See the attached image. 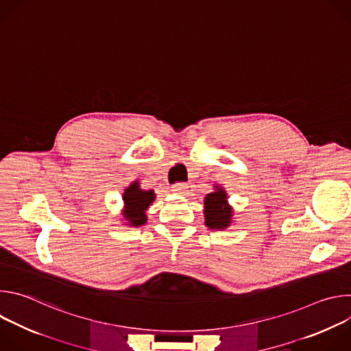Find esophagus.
<instances>
[{
    "instance_id": "esophagus-1",
    "label": "esophagus",
    "mask_w": 351,
    "mask_h": 351,
    "mask_svg": "<svg viewBox=\"0 0 351 351\" xmlns=\"http://www.w3.org/2000/svg\"><path fill=\"white\" fill-rule=\"evenodd\" d=\"M187 184L186 183H176L172 186V191L176 193V194H184L186 190H187Z\"/></svg>"
}]
</instances>
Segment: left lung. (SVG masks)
I'll return each instance as SVG.
<instances>
[{
    "label": "left lung",
    "mask_w": 351,
    "mask_h": 351,
    "mask_svg": "<svg viewBox=\"0 0 351 351\" xmlns=\"http://www.w3.org/2000/svg\"><path fill=\"white\" fill-rule=\"evenodd\" d=\"M204 217L206 225L210 229L223 230L232 223V208L228 204L226 191L215 186V191L210 193L204 198Z\"/></svg>",
    "instance_id": "8db88e82"
}]
</instances>
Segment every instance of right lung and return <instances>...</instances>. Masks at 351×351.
<instances>
[{
  "label": "right lung",
  "instance_id": "obj_1",
  "mask_svg": "<svg viewBox=\"0 0 351 351\" xmlns=\"http://www.w3.org/2000/svg\"><path fill=\"white\" fill-rule=\"evenodd\" d=\"M123 217L130 226H141L147 222L145 211L156 199L154 190H141L136 180L123 193Z\"/></svg>",
  "mask_w": 351,
  "mask_h": 351
}]
</instances>
